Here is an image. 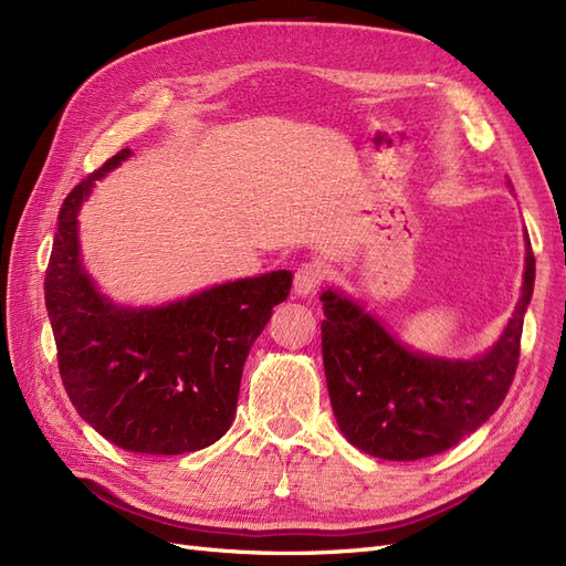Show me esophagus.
Segmentation results:
<instances>
[{"label":"esophagus","instance_id":"esophagus-1","mask_svg":"<svg viewBox=\"0 0 566 566\" xmlns=\"http://www.w3.org/2000/svg\"><path fill=\"white\" fill-rule=\"evenodd\" d=\"M321 281H323V271L318 264H302L295 271V295L297 297L314 295Z\"/></svg>","mask_w":566,"mask_h":566}]
</instances>
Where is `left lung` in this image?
Instances as JSON below:
<instances>
[{"instance_id": "8db88e82", "label": "left lung", "mask_w": 566, "mask_h": 566, "mask_svg": "<svg viewBox=\"0 0 566 566\" xmlns=\"http://www.w3.org/2000/svg\"><path fill=\"white\" fill-rule=\"evenodd\" d=\"M524 283L501 337L479 356L413 352L342 290L321 293L325 382L339 432L382 460H418L447 451L479 430L515 378L536 260L524 235Z\"/></svg>"}]
</instances>
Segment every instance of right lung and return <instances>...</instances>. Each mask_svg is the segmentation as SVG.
Listing matches in <instances>:
<instances>
[{"label":"right lung","mask_w":566,"mask_h":566,"mask_svg":"<svg viewBox=\"0 0 566 566\" xmlns=\"http://www.w3.org/2000/svg\"><path fill=\"white\" fill-rule=\"evenodd\" d=\"M129 156L123 148L77 184L59 212L44 279L59 370L82 420L115 447L193 453L231 427L245 358L293 273L238 279L160 306L115 304L84 271L77 214L94 184Z\"/></svg>","instance_id":"1"}]
</instances>
